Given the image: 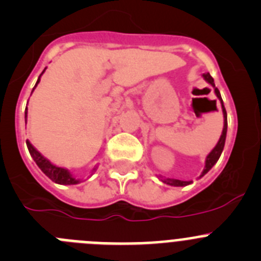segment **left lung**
Wrapping results in <instances>:
<instances>
[{
	"label": "left lung",
	"mask_w": 261,
	"mask_h": 261,
	"mask_svg": "<svg viewBox=\"0 0 261 261\" xmlns=\"http://www.w3.org/2000/svg\"><path fill=\"white\" fill-rule=\"evenodd\" d=\"M203 79L206 80L208 84L213 85V87H215V84H214V79L210 75V73H204ZM215 94H216V96L219 97V100H220V103H221V108H223L224 127H223V133H221V136H220V139H219L218 144L215 145V148L211 150L210 154H208L207 158H206V165H204V169H203V171H202L201 176H203L204 174H207V172L211 170V167H213L214 165L218 162L219 157H220L221 152H223V149H224V144H225L226 127H228V121H226V111H225V108H224V103H223V99H221L220 91H219L216 87H215ZM162 181L166 182V184H169V186H174V187H186V186H188V184H191V182H192V181H184V180H177V179H166V180H162Z\"/></svg>",
	"instance_id": "obj_1"
}]
</instances>
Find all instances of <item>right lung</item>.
I'll list each match as a JSON object with an SVG mask.
<instances>
[{"label":"right lung","instance_id":"obj_1","mask_svg":"<svg viewBox=\"0 0 261 261\" xmlns=\"http://www.w3.org/2000/svg\"><path fill=\"white\" fill-rule=\"evenodd\" d=\"M43 72H45V70H43ZM40 77H38L37 80V84L40 82ZM37 84H36V86H37ZM35 87H33V90H35ZM25 121H27V109H25ZM27 147H28L29 153H31V155L33 157V160H35V162L37 164V166L40 167V169L42 170L43 174H45L47 177H50L53 181L58 182V184H64V186H70V184H77V182H80V180H75L74 177L69 174L68 170L63 169V167L55 166V165L51 164L50 161L46 160L40 152L36 150V148L33 147L28 140H27Z\"/></svg>","mask_w":261,"mask_h":261}]
</instances>
